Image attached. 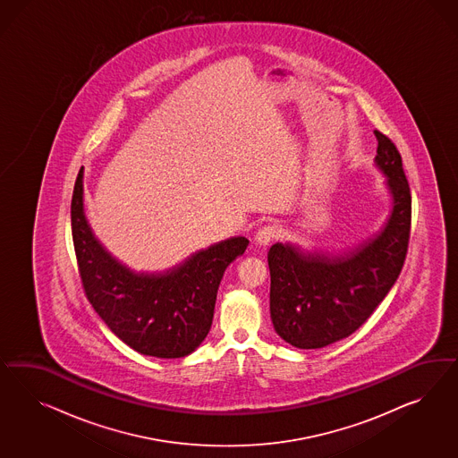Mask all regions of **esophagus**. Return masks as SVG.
<instances>
[{
  "label": "esophagus",
  "instance_id": "34e87169",
  "mask_svg": "<svg viewBox=\"0 0 458 458\" xmlns=\"http://www.w3.org/2000/svg\"><path fill=\"white\" fill-rule=\"evenodd\" d=\"M280 233H282V230L278 228V225H264V226L257 232V235H255V243L260 245V247H265V245H268L270 242L277 240Z\"/></svg>",
  "mask_w": 458,
  "mask_h": 458
}]
</instances>
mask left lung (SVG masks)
<instances>
[{"instance_id":"1","label":"left lung","mask_w":458,"mask_h":458,"mask_svg":"<svg viewBox=\"0 0 458 458\" xmlns=\"http://www.w3.org/2000/svg\"><path fill=\"white\" fill-rule=\"evenodd\" d=\"M376 166L386 176L393 209L373 238L344 253L304 251L276 243L268 251L270 318L278 335L299 349H318L360 329L402 272L411 228V193L402 156L375 131Z\"/></svg>"}]
</instances>
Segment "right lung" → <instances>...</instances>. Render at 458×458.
<instances>
[{
	"instance_id": "1",
	"label": "right lung",
	"mask_w": 458,
	"mask_h": 458,
	"mask_svg": "<svg viewBox=\"0 0 458 458\" xmlns=\"http://www.w3.org/2000/svg\"><path fill=\"white\" fill-rule=\"evenodd\" d=\"M83 167L72 196V238L89 302L127 346L154 358H184L208 335L226 267L249 247L233 236L165 272H134L98 242L83 213Z\"/></svg>"
}]
</instances>
